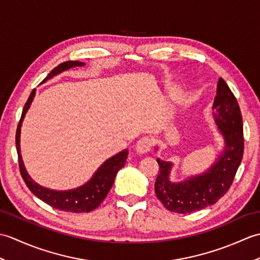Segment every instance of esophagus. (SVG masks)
<instances>
[{
	"label": "esophagus",
	"instance_id": "1",
	"mask_svg": "<svg viewBox=\"0 0 260 260\" xmlns=\"http://www.w3.org/2000/svg\"><path fill=\"white\" fill-rule=\"evenodd\" d=\"M151 145H152V142L150 140V137L143 136V137H141L139 141L136 142V145H135L136 152L139 154H145V153L150 151Z\"/></svg>",
	"mask_w": 260,
	"mask_h": 260
}]
</instances>
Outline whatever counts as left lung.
Instances as JSON below:
<instances>
[{"instance_id":"8db88e82","label":"left lung","mask_w":260,"mask_h":260,"mask_svg":"<svg viewBox=\"0 0 260 260\" xmlns=\"http://www.w3.org/2000/svg\"><path fill=\"white\" fill-rule=\"evenodd\" d=\"M212 116L223 136L224 148L206 172L173 182L170 176L173 163L156 158L159 172L154 189L170 211L190 213L204 209L222 198L233 184L244 155V127L239 105L222 78L217 85Z\"/></svg>"}]
</instances>
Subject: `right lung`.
<instances>
[{"label": "right lung", "mask_w": 260, "mask_h": 260, "mask_svg": "<svg viewBox=\"0 0 260 260\" xmlns=\"http://www.w3.org/2000/svg\"><path fill=\"white\" fill-rule=\"evenodd\" d=\"M84 64V62L80 61H66L63 63H60L58 67L51 70V73L43 79L42 82H46L47 80L51 79L52 77L62 73L64 70H68L74 67H81V66ZM35 95L36 89H33L30 93L29 98H27V102L24 105L23 110H22L21 119L19 121L18 128H16L15 144L16 151H18L19 167L22 179L24 180L26 186L29 187L33 194L54 209L75 213L92 211V210H95L99 204L104 201V199L108 194L110 187L114 184L116 174H117L118 171L123 168L126 163V158L127 155H128V150L121 151L116 154V155L106 159V161L98 168L96 172L93 173L89 181H87L85 184L76 187V189L52 190L37 183V182L29 175V173L26 172L23 161H22L20 151V134L22 121L24 119V116L27 112V109L31 106V103L33 101V98H35Z\"/></svg>", "instance_id": "right-lung-1"}]
</instances>
